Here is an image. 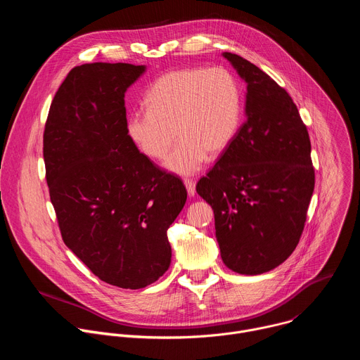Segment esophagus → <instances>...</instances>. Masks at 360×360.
<instances>
[{"label":"esophagus","instance_id":"34e87169","mask_svg":"<svg viewBox=\"0 0 360 360\" xmlns=\"http://www.w3.org/2000/svg\"><path fill=\"white\" fill-rule=\"evenodd\" d=\"M184 182H185V186H186V189H188L189 196H193V195H195V181L191 179V178H185Z\"/></svg>","mask_w":360,"mask_h":360}]
</instances>
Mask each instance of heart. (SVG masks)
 I'll return each mask as SVG.
<instances>
[{"label": "heart", "mask_w": 360, "mask_h": 360, "mask_svg": "<svg viewBox=\"0 0 360 360\" xmlns=\"http://www.w3.org/2000/svg\"><path fill=\"white\" fill-rule=\"evenodd\" d=\"M148 110L132 112L127 134L143 155L162 161L181 136L167 167L192 175L211 155L224 152L240 122V91L222 68H184L164 74L145 96Z\"/></svg>", "instance_id": "obj_1"}]
</instances>
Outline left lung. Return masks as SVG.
Here are the masks:
<instances>
[{
  "mask_svg": "<svg viewBox=\"0 0 360 360\" xmlns=\"http://www.w3.org/2000/svg\"><path fill=\"white\" fill-rule=\"evenodd\" d=\"M246 82V121L196 192L215 214L224 264L259 275L285 262L302 236L315 188L311 139L285 88L224 53Z\"/></svg>",
  "mask_w": 360,
  "mask_h": 360,
  "instance_id": "left-lung-1",
  "label": "left lung"
}]
</instances>
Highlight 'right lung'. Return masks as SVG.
I'll use <instances>...</instances> for the list:
<instances>
[{"instance_id":"add662e5","label":"right lung","mask_w":360,"mask_h":360,"mask_svg":"<svg viewBox=\"0 0 360 360\" xmlns=\"http://www.w3.org/2000/svg\"><path fill=\"white\" fill-rule=\"evenodd\" d=\"M143 72L125 63L72 68L44 129L45 178L64 243L95 276L124 289L168 271L167 231L188 195L127 134L125 91Z\"/></svg>"}]
</instances>
